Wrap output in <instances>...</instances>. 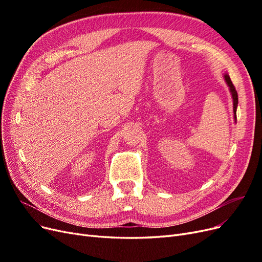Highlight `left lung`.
I'll use <instances>...</instances> for the list:
<instances>
[{
	"label": "left lung",
	"mask_w": 262,
	"mask_h": 262,
	"mask_svg": "<svg viewBox=\"0 0 262 262\" xmlns=\"http://www.w3.org/2000/svg\"><path fill=\"white\" fill-rule=\"evenodd\" d=\"M225 77V81L227 83V85L229 86V91H231L232 93V96H233V105H234V115H235V118H236V108H237V104H238V95H237V92L235 90V86L233 85L231 78H229V76L226 74L224 75Z\"/></svg>",
	"instance_id": "1"
}]
</instances>
